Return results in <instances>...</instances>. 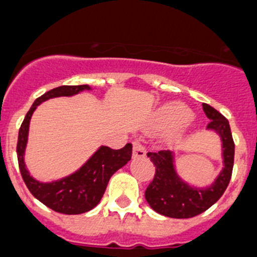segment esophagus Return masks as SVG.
<instances>
[{
    "label": "esophagus",
    "mask_w": 257,
    "mask_h": 257,
    "mask_svg": "<svg viewBox=\"0 0 257 257\" xmlns=\"http://www.w3.org/2000/svg\"><path fill=\"white\" fill-rule=\"evenodd\" d=\"M146 150L140 142H133V157L138 159V157H145Z\"/></svg>",
    "instance_id": "obj_1"
}]
</instances>
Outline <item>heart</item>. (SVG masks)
I'll return each mask as SVG.
<instances>
[{
	"instance_id": "b5f03b06",
	"label": "heart",
	"mask_w": 257,
	"mask_h": 257,
	"mask_svg": "<svg viewBox=\"0 0 257 257\" xmlns=\"http://www.w3.org/2000/svg\"><path fill=\"white\" fill-rule=\"evenodd\" d=\"M191 110L180 102H169L159 107L152 115V126L155 129L173 128L175 136H180L191 128Z\"/></svg>"
}]
</instances>
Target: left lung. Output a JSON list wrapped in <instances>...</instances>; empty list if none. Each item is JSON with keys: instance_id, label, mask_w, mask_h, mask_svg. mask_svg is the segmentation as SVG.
Returning <instances> with one entry per match:
<instances>
[{"instance_id": "8db88e82", "label": "left lung", "mask_w": 257, "mask_h": 257, "mask_svg": "<svg viewBox=\"0 0 257 257\" xmlns=\"http://www.w3.org/2000/svg\"><path fill=\"white\" fill-rule=\"evenodd\" d=\"M202 107L210 119L207 131L214 132L220 138L223 168L211 184L197 187L180 177L175 166L174 152H149L147 156L156 166V173L146 189L145 197L151 209L164 216L186 219L206 211L223 196L229 184L234 161V142L229 121L207 103H202Z\"/></svg>"}]
</instances>
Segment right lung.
<instances>
[{
  "label": "right lung",
  "mask_w": 257,
  "mask_h": 257,
  "mask_svg": "<svg viewBox=\"0 0 257 257\" xmlns=\"http://www.w3.org/2000/svg\"><path fill=\"white\" fill-rule=\"evenodd\" d=\"M83 91H92V87L89 84L61 85L38 97L25 115L19 129L16 147L20 173L32 195L50 209L68 215L83 214L97 206L105 193L111 175L132 159L131 143H126L120 150L100 146L78 170L66 177L52 182H39L32 177L24 159L32 115L41 103L50 98L71 97Z\"/></svg>",
  "instance_id": "obj_1"
}]
</instances>
